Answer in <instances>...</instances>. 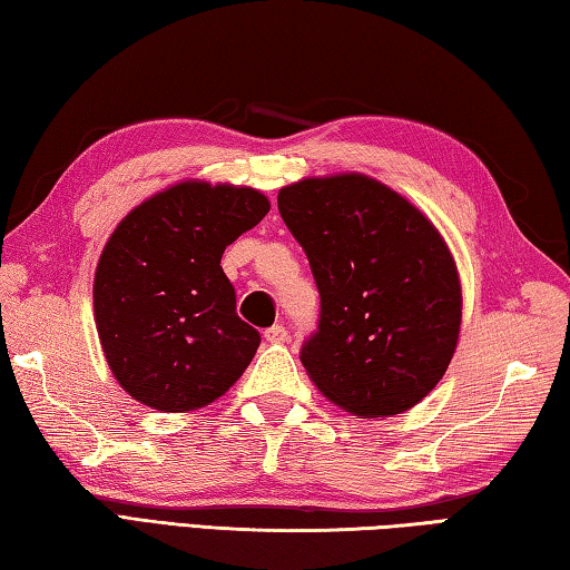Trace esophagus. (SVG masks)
<instances>
[{
  "label": "esophagus",
  "instance_id": "esophagus-1",
  "mask_svg": "<svg viewBox=\"0 0 570 570\" xmlns=\"http://www.w3.org/2000/svg\"><path fill=\"white\" fill-rule=\"evenodd\" d=\"M264 338H266V343L278 345V343H286L288 333H286V328H284V326H272V328H266V331H264Z\"/></svg>",
  "mask_w": 570,
  "mask_h": 570
}]
</instances>
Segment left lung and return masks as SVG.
I'll return each mask as SVG.
<instances>
[{"instance_id":"8db88e82","label":"left lung","mask_w":570,"mask_h":570,"mask_svg":"<svg viewBox=\"0 0 570 570\" xmlns=\"http://www.w3.org/2000/svg\"><path fill=\"white\" fill-rule=\"evenodd\" d=\"M321 294L301 363L331 403L393 417L442 381L462 326V284L438 227L363 173L304 177L278 189Z\"/></svg>"}]
</instances>
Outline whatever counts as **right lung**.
<instances>
[{"label": "right lung", "instance_id": "add662e5", "mask_svg": "<svg viewBox=\"0 0 570 570\" xmlns=\"http://www.w3.org/2000/svg\"><path fill=\"white\" fill-rule=\"evenodd\" d=\"M272 203L259 189L175 183L132 207L94 278V316L110 373L160 412L215 403L247 371L259 331L237 316L222 254Z\"/></svg>", "mask_w": 570, "mask_h": 570}]
</instances>
